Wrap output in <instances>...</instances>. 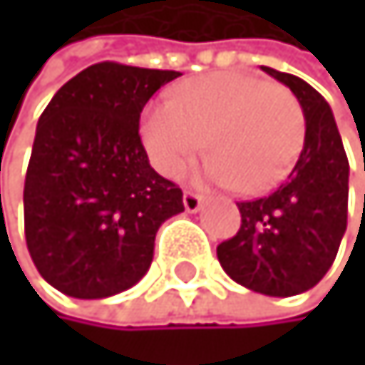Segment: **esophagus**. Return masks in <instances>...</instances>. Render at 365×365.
<instances>
[{
  "mask_svg": "<svg viewBox=\"0 0 365 365\" xmlns=\"http://www.w3.org/2000/svg\"><path fill=\"white\" fill-rule=\"evenodd\" d=\"M201 203H203V199H201V195H197V192H184V205H186V210L188 212H199L201 210Z\"/></svg>",
  "mask_w": 365,
  "mask_h": 365,
  "instance_id": "34e87169",
  "label": "esophagus"
}]
</instances>
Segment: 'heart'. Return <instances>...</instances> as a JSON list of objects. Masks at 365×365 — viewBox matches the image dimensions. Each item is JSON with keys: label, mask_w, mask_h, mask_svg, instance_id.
Segmentation results:
<instances>
[{"label": "heart", "mask_w": 365, "mask_h": 365, "mask_svg": "<svg viewBox=\"0 0 365 365\" xmlns=\"http://www.w3.org/2000/svg\"><path fill=\"white\" fill-rule=\"evenodd\" d=\"M142 142L155 168L175 177L207 144L201 177L217 186L262 192L276 186L304 142L298 98L243 72H215L179 85L142 118Z\"/></svg>", "instance_id": "obj_1"}]
</instances>
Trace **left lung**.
Wrapping results in <instances>:
<instances>
[{"mask_svg": "<svg viewBox=\"0 0 365 365\" xmlns=\"http://www.w3.org/2000/svg\"><path fill=\"white\" fill-rule=\"evenodd\" d=\"M304 111L300 158L267 197L236 203L241 230L217 247L225 274L256 293L289 298L327 276L348 217V158L324 96L302 78L264 67Z\"/></svg>", "mask_w": 365, "mask_h": 365, "instance_id": "8db88e82", "label": "left lung"}]
</instances>
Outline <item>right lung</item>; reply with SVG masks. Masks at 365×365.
I'll return each instance as SVG.
<instances>
[{
    "label": "right lung",
    "instance_id": "add662e5",
    "mask_svg": "<svg viewBox=\"0 0 365 365\" xmlns=\"http://www.w3.org/2000/svg\"><path fill=\"white\" fill-rule=\"evenodd\" d=\"M170 69L96 63L41 113L24 186L26 243L65 296L101 300L148 272L160 225L184 195L148 164L140 113Z\"/></svg>",
    "mask_w": 365,
    "mask_h": 365
}]
</instances>
